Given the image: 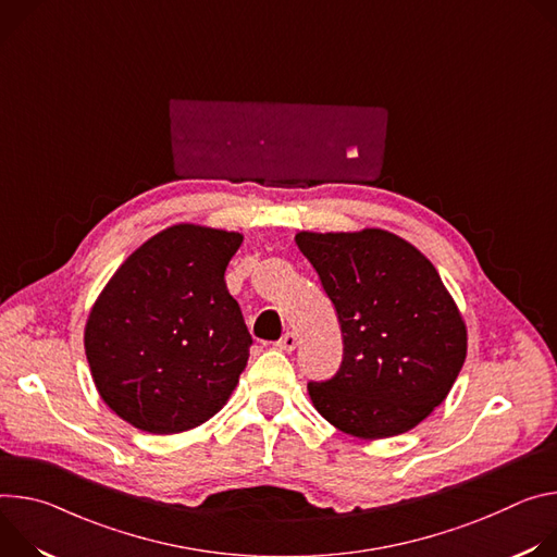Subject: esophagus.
<instances>
[{"label":"esophagus","mask_w":557,"mask_h":557,"mask_svg":"<svg viewBox=\"0 0 557 557\" xmlns=\"http://www.w3.org/2000/svg\"><path fill=\"white\" fill-rule=\"evenodd\" d=\"M296 345H298V338H296V334H294V332L283 334V338L276 343V347H278V349H283V351H292V349H296Z\"/></svg>","instance_id":"1"}]
</instances>
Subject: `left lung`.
<instances>
[{
  "label": "left lung",
  "mask_w": 557,
  "mask_h": 557,
  "mask_svg": "<svg viewBox=\"0 0 557 557\" xmlns=\"http://www.w3.org/2000/svg\"><path fill=\"white\" fill-rule=\"evenodd\" d=\"M336 307L343 362L310 383L317 411L360 441L420 424L451 392L467 358V325L438 270L405 238L360 232H298Z\"/></svg>",
  "instance_id": "obj_1"
}]
</instances>
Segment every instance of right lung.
<instances>
[{
    "label": "right lung",
    "mask_w": 557,
    "mask_h": 557,
    "mask_svg": "<svg viewBox=\"0 0 557 557\" xmlns=\"http://www.w3.org/2000/svg\"><path fill=\"white\" fill-rule=\"evenodd\" d=\"M243 234L178 223L121 263L97 296L84 347L103 403L133 426L170 436L223 409L252 336L225 285Z\"/></svg>",
    "instance_id": "add662e5"
}]
</instances>
